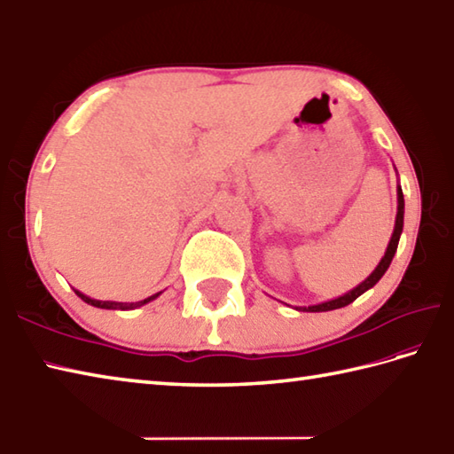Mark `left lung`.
<instances>
[{"instance_id":"8db88e82","label":"left lung","mask_w":454,"mask_h":454,"mask_svg":"<svg viewBox=\"0 0 454 454\" xmlns=\"http://www.w3.org/2000/svg\"><path fill=\"white\" fill-rule=\"evenodd\" d=\"M402 231H403V192H402V186H397V214H395V225H394V233H392V239L390 243H387V248L386 253L382 256V261L378 262V266L372 270V274L368 276V278L364 282H360L356 288H353L350 292L339 295V298L335 300H327V301H321L317 305H308V308H295L298 311H331V309H339V308H345V305L353 303L358 295H363L366 290L374 288L376 282L382 278V276L386 274L387 268H390V262L392 258L397 251V243H400V237H402Z\"/></svg>"}]
</instances>
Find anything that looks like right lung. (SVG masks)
<instances>
[{
    "label": "right lung",
    "mask_w": 454,
    "mask_h": 454,
    "mask_svg": "<svg viewBox=\"0 0 454 454\" xmlns=\"http://www.w3.org/2000/svg\"><path fill=\"white\" fill-rule=\"evenodd\" d=\"M74 292H76L78 298H82V300H84V301H86V303H90V305H94V308H101V309H121V311H125V309L141 308V305H145V303H149V301L156 300V298H159V295L162 294V292H159V294H154V295H149V298H145V300H141V301H131V303H127V301H101V300H94V298H90V295L82 294V292H80V290H76V288H74Z\"/></svg>",
    "instance_id": "add662e5"
}]
</instances>
